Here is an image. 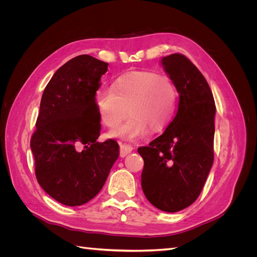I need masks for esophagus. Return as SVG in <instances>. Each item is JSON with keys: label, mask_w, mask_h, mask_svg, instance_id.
I'll return each mask as SVG.
<instances>
[{"label": "esophagus", "mask_w": 257, "mask_h": 257, "mask_svg": "<svg viewBox=\"0 0 257 257\" xmlns=\"http://www.w3.org/2000/svg\"><path fill=\"white\" fill-rule=\"evenodd\" d=\"M132 151H133V147L131 145H125V144H121L120 145V157L121 158H125L127 154H130Z\"/></svg>", "instance_id": "34e87169"}]
</instances>
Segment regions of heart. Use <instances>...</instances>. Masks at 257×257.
<instances>
[{
    "label": "heart",
    "mask_w": 257,
    "mask_h": 257,
    "mask_svg": "<svg viewBox=\"0 0 257 257\" xmlns=\"http://www.w3.org/2000/svg\"><path fill=\"white\" fill-rule=\"evenodd\" d=\"M177 100L175 84L168 77L152 72H131L116 78L110 88L95 93L98 115L106 126L115 127L110 136L137 141L149 133L165 128L172 120Z\"/></svg>",
    "instance_id": "b5f03b06"
}]
</instances>
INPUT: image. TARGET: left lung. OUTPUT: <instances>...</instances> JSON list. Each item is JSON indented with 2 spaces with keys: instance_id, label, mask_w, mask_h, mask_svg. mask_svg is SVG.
<instances>
[{
  "instance_id": "obj_1",
  "label": "left lung",
  "mask_w": 257,
  "mask_h": 257,
  "mask_svg": "<svg viewBox=\"0 0 257 257\" xmlns=\"http://www.w3.org/2000/svg\"><path fill=\"white\" fill-rule=\"evenodd\" d=\"M161 64L179 93L178 111L164 133L138 148L142 188L154 207L177 212L197 199L213 164L215 104L205 77L183 54Z\"/></svg>"
}]
</instances>
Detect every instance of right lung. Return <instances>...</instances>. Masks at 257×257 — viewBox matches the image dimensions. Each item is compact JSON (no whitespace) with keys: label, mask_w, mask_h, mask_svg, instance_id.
<instances>
[{"label":"right lung","mask_w":257,"mask_h":257,"mask_svg":"<svg viewBox=\"0 0 257 257\" xmlns=\"http://www.w3.org/2000/svg\"><path fill=\"white\" fill-rule=\"evenodd\" d=\"M107 69L88 54L75 57L53 74L42 96L31 138L35 175L48 195L69 207L95 197L119 158L113 139L97 142L95 93Z\"/></svg>","instance_id":"1"}]
</instances>
